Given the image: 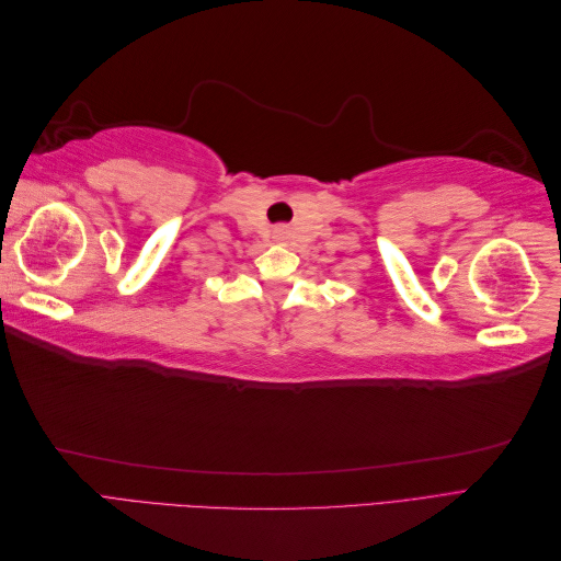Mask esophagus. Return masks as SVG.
Wrapping results in <instances>:
<instances>
[{
    "label": "esophagus",
    "mask_w": 561,
    "mask_h": 561,
    "mask_svg": "<svg viewBox=\"0 0 561 561\" xmlns=\"http://www.w3.org/2000/svg\"><path fill=\"white\" fill-rule=\"evenodd\" d=\"M274 233L278 236V239H285V233H287V229H285V227H276V229H274Z\"/></svg>",
    "instance_id": "34e87169"
}]
</instances>
